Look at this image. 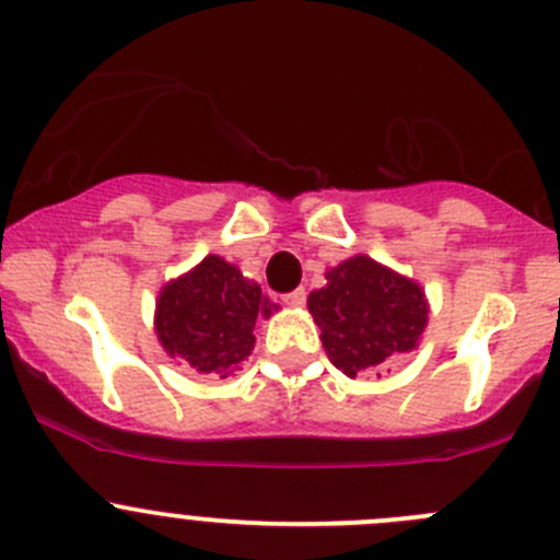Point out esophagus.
Returning a JSON list of instances; mask_svg holds the SVG:
<instances>
[{
	"instance_id": "34e87169",
	"label": "esophagus",
	"mask_w": 560,
	"mask_h": 560,
	"mask_svg": "<svg viewBox=\"0 0 560 560\" xmlns=\"http://www.w3.org/2000/svg\"><path fill=\"white\" fill-rule=\"evenodd\" d=\"M281 300H284L287 305H303L305 303V290L303 287H298V290H292V292H284V295H281Z\"/></svg>"
}]
</instances>
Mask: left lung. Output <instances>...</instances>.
<instances>
[{
  "mask_svg": "<svg viewBox=\"0 0 560 560\" xmlns=\"http://www.w3.org/2000/svg\"><path fill=\"white\" fill-rule=\"evenodd\" d=\"M308 311L329 362L351 378L413 351L427 327L421 287L364 255L329 270L327 287L308 295Z\"/></svg>",
  "mask_w": 560,
  "mask_h": 560,
  "instance_id": "obj_1",
  "label": "left lung"
}]
</instances>
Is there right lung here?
<instances>
[{
  "label": "right lung",
  "instance_id": "right-lung-1",
  "mask_svg": "<svg viewBox=\"0 0 560 560\" xmlns=\"http://www.w3.org/2000/svg\"><path fill=\"white\" fill-rule=\"evenodd\" d=\"M273 308L238 268L209 255L161 292L155 329L168 354L198 373L228 378L255 349L257 316H270Z\"/></svg>",
  "mask_w": 560,
  "mask_h": 560
}]
</instances>
